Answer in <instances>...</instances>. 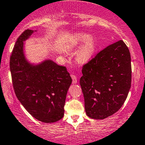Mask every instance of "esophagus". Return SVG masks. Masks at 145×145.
Here are the masks:
<instances>
[{
	"label": "esophagus",
	"mask_w": 145,
	"mask_h": 145,
	"mask_svg": "<svg viewBox=\"0 0 145 145\" xmlns=\"http://www.w3.org/2000/svg\"><path fill=\"white\" fill-rule=\"evenodd\" d=\"M71 78H72V82H73V83H74V84L77 83V82H78L77 76L74 75V74H71Z\"/></svg>",
	"instance_id": "esophagus-1"
}]
</instances>
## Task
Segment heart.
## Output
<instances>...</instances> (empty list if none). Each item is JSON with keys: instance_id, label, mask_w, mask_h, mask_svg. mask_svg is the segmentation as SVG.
I'll list each match as a JSON object with an SVG mask.
<instances>
[{"instance_id": "b5f03b06", "label": "heart", "mask_w": 145, "mask_h": 145, "mask_svg": "<svg viewBox=\"0 0 145 145\" xmlns=\"http://www.w3.org/2000/svg\"><path fill=\"white\" fill-rule=\"evenodd\" d=\"M84 43L76 54V60L79 63H86L91 59L96 49V43L89 35L78 34L74 35L70 41V47Z\"/></svg>"}]
</instances>
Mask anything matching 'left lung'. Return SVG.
<instances>
[{"instance_id":"left-lung-1","label":"left lung","mask_w":145,"mask_h":145,"mask_svg":"<svg viewBox=\"0 0 145 145\" xmlns=\"http://www.w3.org/2000/svg\"><path fill=\"white\" fill-rule=\"evenodd\" d=\"M80 84L85 109L91 118L103 120L117 112L131 83V55L120 40L98 52L83 65Z\"/></svg>"}]
</instances>
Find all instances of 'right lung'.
Listing matches in <instances>:
<instances>
[{
  "instance_id": "1",
  "label": "right lung",
  "mask_w": 145,
  "mask_h": 145,
  "mask_svg": "<svg viewBox=\"0 0 145 145\" xmlns=\"http://www.w3.org/2000/svg\"><path fill=\"white\" fill-rule=\"evenodd\" d=\"M34 33L26 29L18 38L10 56L16 96L25 109L39 121L52 123L64 116V106L72 79L64 66L51 60L29 63L23 52L24 41Z\"/></svg>"
}]
</instances>
